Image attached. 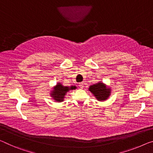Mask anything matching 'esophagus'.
Segmentation results:
<instances>
[{
	"label": "esophagus",
	"mask_w": 153,
	"mask_h": 153,
	"mask_svg": "<svg viewBox=\"0 0 153 153\" xmlns=\"http://www.w3.org/2000/svg\"><path fill=\"white\" fill-rule=\"evenodd\" d=\"M79 88H83V83H80L79 84Z\"/></svg>",
	"instance_id": "1"
}]
</instances>
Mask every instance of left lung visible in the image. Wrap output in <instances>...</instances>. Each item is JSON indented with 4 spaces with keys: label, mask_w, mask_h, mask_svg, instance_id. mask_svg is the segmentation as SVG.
Listing matches in <instances>:
<instances>
[{
    "label": "left lung",
    "mask_w": 153,
    "mask_h": 153,
    "mask_svg": "<svg viewBox=\"0 0 153 153\" xmlns=\"http://www.w3.org/2000/svg\"><path fill=\"white\" fill-rule=\"evenodd\" d=\"M89 90L94 94V95L98 100H106L110 94L109 89H107V87L102 83H98L91 85Z\"/></svg>",
    "instance_id": "left-lung-1"
}]
</instances>
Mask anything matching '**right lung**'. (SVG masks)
Masks as SVG:
<instances>
[{"mask_svg":"<svg viewBox=\"0 0 153 153\" xmlns=\"http://www.w3.org/2000/svg\"><path fill=\"white\" fill-rule=\"evenodd\" d=\"M74 89H76L75 86H71L70 88H68V87L63 86L61 84L58 83L57 86L54 88V90L51 93V95L55 98V100L59 101V102H62L64 98L65 93H67V91L70 90H74Z\"/></svg>","mask_w":153,"mask_h":153,"instance_id":"1","label":"right lung"}]
</instances>
